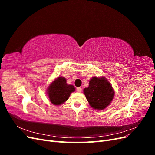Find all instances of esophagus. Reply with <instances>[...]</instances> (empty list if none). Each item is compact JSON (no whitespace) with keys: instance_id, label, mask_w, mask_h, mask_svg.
I'll return each mask as SVG.
<instances>
[{"instance_id":"1","label":"esophagus","mask_w":155,"mask_h":155,"mask_svg":"<svg viewBox=\"0 0 155 155\" xmlns=\"http://www.w3.org/2000/svg\"><path fill=\"white\" fill-rule=\"evenodd\" d=\"M77 91H78V92H81L82 91L81 87H78V88H77Z\"/></svg>"}]
</instances>
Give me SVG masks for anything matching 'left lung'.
Here are the masks:
<instances>
[{
  "label": "left lung",
  "mask_w": 155,
  "mask_h": 155,
  "mask_svg": "<svg viewBox=\"0 0 155 155\" xmlns=\"http://www.w3.org/2000/svg\"><path fill=\"white\" fill-rule=\"evenodd\" d=\"M83 92L91 107L100 110L109 106L114 96L111 84L104 77L92 78Z\"/></svg>",
  "instance_id": "8db88e82"
}]
</instances>
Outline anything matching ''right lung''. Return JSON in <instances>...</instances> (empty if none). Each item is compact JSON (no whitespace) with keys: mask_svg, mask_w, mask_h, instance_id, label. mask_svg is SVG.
<instances>
[{"mask_svg":"<svg viewBox=\"0 0 155 155\" xmlns=\"http://www.w3.org/2000/svg\"><path fill=\"white\" fill-rule=\"evenodd\" d=\"M74 91L75 87L72 85H68L66 78L60 76L50 83L47 94L51 104L59 105L64 104L68 99L70 94Z\"/></svg>","mask_w":155,"mask_h":155,"instance_id":"obj_1","label":"right lung"}]
</instances>
